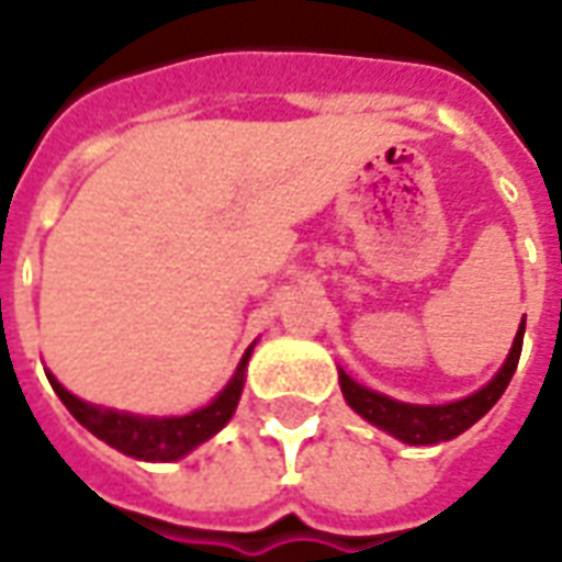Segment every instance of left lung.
Listing matches in <instances>:
<instances>
[{
	"label": "left lung",
	"instance_id": "left-lung-1",
	"mask_svg": "<svg viewBox=\"0 0 562 562\" xmlns=\"http://www.w3.org/2000/svg\"><path fill=\"white\" fill-rule=\"evenodd\" d=\"M524 318H520V328L515 334V342L508 349L506 361L496 370L494 379L482 385L479 391H472L467 397L451 403H439V406H422V403H403L394 401L389 394H379V391L367 389L361 382H355L346 370H340V391L346 403L352 406L355 413L361 415L364 422H370L379 430H385L394 439H401L406 446H436V442H448L463 430H470L472 424L479 422L482 415L491 413L503 391L508 389V382L515 376V367H518L520 346H524Z\"/></svg>",
	"mask_w": 562,
	"mask_h": 562
}]
</instances>
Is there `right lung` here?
<instances>
[{
    "label": "right lung",
    "mask_w": 562,
    "mask_h": 562,
    "mask_svg": "<svg viewBox=\"0 0 562 562\" xmlns=\"http://www.w3.org/2000/svg\"><path fill=\"white\" fill-rule=\"evenodd\" d=\"M252 346L244 352L234 376L228 379V385L207 406H201L189 415L120 413V409H108V406H95V403L75 397L50 370H47V379L54 385L56 397L66 403L68 413L75 415L92 436H99L102 442L123 451L128 458L149 460V463H171V460H180L189 451H195L201 442H207L210 436H216L225 424L232 422L240 394H244L246 364H249Z\"/></svg>",
    "instance_id": "obj_1"
}]
</instances>
